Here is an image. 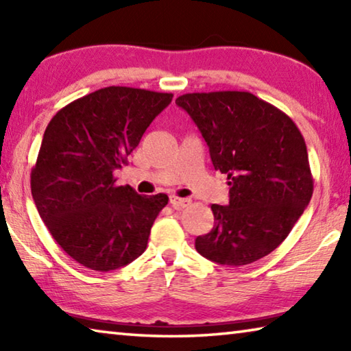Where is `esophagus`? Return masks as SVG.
Returning a JSON list of instances; mask_svg holds the SVG:
<instances>
[{
  "mask_svg": "<svg viewBox=\"0 0 351 351\" xmlns=\"http://www.w3.org/2000/svg\"><path fill=\"white\" fill-rule=\"evenodd\" d=\"M170 204L173 207H187L190 204V199L175 197V195H170Z\"/></svg>",
  "mask_w": 351,
  "mask_h": 351,
  "instance_id": "obj_1",
  "label": "esophagus"
}]
</instances>
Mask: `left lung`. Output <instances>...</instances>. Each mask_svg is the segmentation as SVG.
Returning a JSON list of instances; mask_svg holds the SVG:
<instances>
[{"instance_id":"obj_1","label":"left lung","mask_w":351,"mask_h":351,"mask_svg":"<svg viewBox=\"0 0 351 351\" xmlns=\"http://www.w3.org/2000/svg\"><path fill=\"white\" fill-rule=\"evenodd\" d=\"M228 175L229 204H212L215 224L195 247L219 265L263 258L287 239L313 197L305 139L293 119L247 91L190 93L176 99Z\"/></svg>"}]
</instances>
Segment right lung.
<instances>
[{"mask_svg": "<svg viewBox=\"0 0 351 351\" xmlns=\"http://www.w3.org/2000/svg\"><path fill=\"white\" fill-rule=\"evenodd\" d=\"M173 94L108 86L64 106L47 123L31 173L32 198L71 258L108 272L145 251L169 197L116 186L114 170L139 145Z\"/></svg>", "mask_w": 351, "mask_h": 351, "instance_id": "add662e5", "label": "right lung"}]
</instances>
